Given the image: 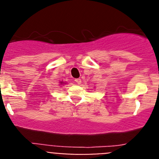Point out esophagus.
Returning a JSON list of instances; mask_svg holds the SVG:
<instances>
[{"mask_svg": "<svg viewBox=\"0 0 159 159\" xmlns=\"http://www.w3.org/2000/svg\"><path fill=\"white\" fill-rule=\"evenodd\" d=\"M75 81L76 82L77 84H81V80L80 79H75Z\"/></svg>", "mask_w": 159, "mask_h": 159, "instance_id": "34e87169", "label": "esophagus"}]
</instances>
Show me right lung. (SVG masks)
I'll return each mask as SVG.
<instances>
[{
	"label": "right lung",
	"mask_w": 159,
	"mask_h": 159,
	"mask_svg": "<svg viewBox=\"0 0 159 159\" xmlns=\"http://www.w3.org/2000/svg\"><path fill=\"white\" fill-rule=\"evenodd\" d=\"M60 85H61V84H65V83L63 82V81H61V82H60Z\"/></svg>",
	"instance_id": "obj_1"
}]
</instances>
